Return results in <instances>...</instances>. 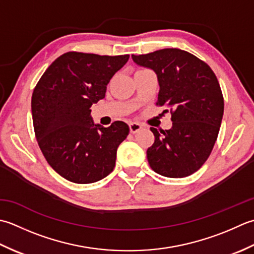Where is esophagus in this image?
I'll list each match as a JSON object with an SVG mask.
<instances>
[{"label":"esophagus","mask_w":254,"mask_h":254,"mask_svg":"<svg viewBox=\"0 0 254 254\" xmlns=\"http://www.w3.org/2000/svg\"><path fill=\"white\" fill-rule=\"evenodd\" d=\"M141 128H142L141 124H139V123H130V124H129V129H130L131 133L138 132Z\"/></svg>","instance_id":"obj_1"}]
</instances>
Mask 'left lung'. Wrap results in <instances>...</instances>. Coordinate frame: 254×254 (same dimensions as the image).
I'll use <instances>...</instances> for the list:
<instances>
[{"label": "left lung", "instance_id": "1", "mask_svg": "<svg viewBox=\"0 0 254 254\" xmlns=\"http://www.w3.org/2000/svg\"><path fill=\"white\" fill-rule=\"evenodd\" d=\"M131 58L156 72L160 86L156 104L169 107L172 115L171 129L150 128L154 134L147 150L150 167L167 178L189 177L208 159L218 136L224 115L219 82L206 62L181 49Z\"/></svg>", "mask_w": 254, "mask_h": 254}]
</instances>
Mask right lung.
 <instances>
[{
    "label": "right lung",
    "mask_w": 254,
    "mask_h": 254,
    "mask_svg": "<svg viewBox=\"0 0 254 254\" xmlns=\"http://www.w3.org/2000/svg\"><path fill=\"white\" fill-rule=\"evenodd\" d=\"M129 55L70 51L57 58L35 86V136L49 165L77 184L94 183L115 167L117 148L129 133L126 123L95 125L91 106L105 97L107 84Z\"/></svg>",
    "instance_id": "obj_1"
}]
</instances>
